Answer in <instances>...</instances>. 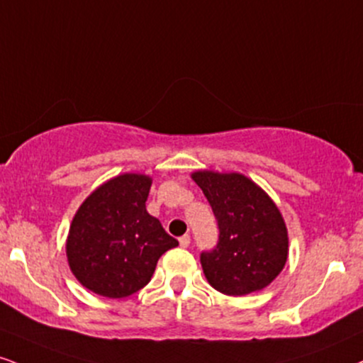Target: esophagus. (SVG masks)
Wrapping results in <instances>:
<instances>
[{"label":"esophagus","instance_id":"1","mask_svg":"<svg viewBox=\"0 0 363 363\" xmlns=\"http://www.w3.org/2000/svg\"><path fill=\"white\" fill-rule=\"evenodd\" d=\"M189 243H191V237H189V235H184V237L179 238V245H181L182 248L189 247Z\"/></svg>","mask_w":363,"mask_h":363}]
</instances>
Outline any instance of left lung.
I'll use <instances>...</instances> for the list:
<instances>
[{"mask_svg": "<svg viewBox=\"0 0 363 363\" xmlns=\"http://www.w3.org/2000/svg\"><path fill=\"white\" fill-rule=\"evenodd\" d=\"M191 177L211 204L220 228L216 247L201 253L208 282L226 296L267 287L289 253L287 228L276 203L243 174L196 170Z\"/></svg>", "mask_w": 363, "mask_h": 363, "instance_id": "1", "label": "left lung"}]
</instances>
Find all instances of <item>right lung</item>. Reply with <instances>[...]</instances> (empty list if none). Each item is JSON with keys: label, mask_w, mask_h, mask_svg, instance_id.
Segmentation results:
<instances>
[{"label": "right lung", "mask_w": 363, "mask_h": 363, "mask_svg": "<svg viewBox=\"0 0 363 363\" xmlns=\"http://www.w3.org/2000/svg\"><path fill=\"white\" fill-rule=\"evenodd\" d=\"M150 186L145 174H121L94 189L74 215L65 253L86 289L128 298L150 282L162 253L179 245L148 215Z\"/></svg>", "instance_id": "obj_1"}]
</instances>
